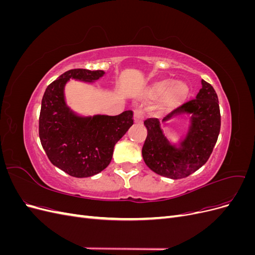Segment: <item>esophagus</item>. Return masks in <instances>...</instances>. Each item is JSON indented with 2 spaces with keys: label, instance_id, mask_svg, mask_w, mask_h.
<instances>
[{
  "label": "esophagus",
  "instance_id": "34e87169",
  "mask_svg": "<svg viewBox=\"0 0 255 255\" xmlns=\"http://www.w3.org/2000/svg\"><path fill=\"white\" fill-rule=\"evenodd\" d=\"M143 119V111L138 109V110H135L134 111V121L136 123H140Z\"/></svg>",
  "mask_w": 255,
  "mask_h": 255
}]
</instances>
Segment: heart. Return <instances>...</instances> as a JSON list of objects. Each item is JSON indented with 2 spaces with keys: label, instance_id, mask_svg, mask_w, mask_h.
I'll return each mask as SVG.
<instances>
[{
  "label": "heart",
  "instance_id": "obj_1",
  "mask_svg": "<svg viewBox=\"0 0 255 255\" xmlns=\"http://www.w3.org/2000/svg\"><path fill=\"white\" fill-rule=\"evenodd\" d=\"M189 89L184 82H172L169 79L159 80L152 85L150 89V96L153 99L163 98L164 109H173L185 101L188 96Z\"/></svg>",
  "mask_w": 255,
  "mask_h": 255
}]
</instances>
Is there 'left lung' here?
Masks as SVG:
<instances>
[{
  "mask_svg": "<svg viewBox=\"0 0 255 255\" xmlns=\"http://www.w3.org/2000/svg\"><path fill=\"white\" fill-rule=\"evenodd\" d=\"M196 99L168 114L163 122L175 116L190 115V126L180 146L165 136L157 118L144 120L148 129L142 157L152 171L169 179H183L196 172L210 158L220 132V110L217 94L211 84L202 80Z\"/></svg>",
  "mask_w": 255,
  "mask_h": 255,
  "instance_id": "1",
  "label": "left lung"
}]
</instances>
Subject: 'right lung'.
Listing matches in <instances>:
<instances>
[{"label": "right lung", "mask_w": 255, "mask_h": 255, "mask_svg": "<svg viewBox=\"0 0 255 255\" xmlns=\"http://www.w3.org/2000/svg\"><path fill=\"white\" fill-rule=\"evenodd\" d=\"M104 71L72 69L52 82L44 91L39 116V137L51 163L74 177L92 176L110 165L114 146L133 126V112L118 116L82 117L65 101L70 79L92 83Z\"/></svg>", "instance_id": "add662e5"}]
</instances>
